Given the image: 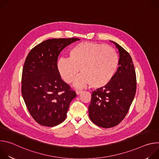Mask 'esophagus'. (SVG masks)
I'll list each match as a JSON object with an SVG mask.
<instances>
[{"label":"esophagus","instance_id":"obj_1","mask_svg":"<svg viewBox=\"0 0 159 159\" xmlns=\"http://www.w3.org/2000/svg\"><path fill=\"white\" fill-rule=\"evenodd\" d=\"M75 93H76L77 95H79L80 94H81L82 93V90H76Z\"/></svg>","mask_w":159,"mask_h":159}]
</instances>
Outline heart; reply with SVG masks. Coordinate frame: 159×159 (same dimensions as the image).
<instances>
[{
	"mask_svg": "<svg viewBox=\"0 0 159 159\" xmlns=\"http://www.w3.org/2000/svg\"><path fill=\"white\" fill-rule=\"evenodd\" d=\"M118 55L112 47L91 42L79 43L70 50L69 58H61L57 70L67 84L72 83L82 73L74 85L81 88L90 84L95 89L104 87L114 77L118 65Z\"/></svg>",
	"mask_w": 159,
	"mask_h": 159,
	"instance_id": "heart-1",
	"label": "heart"
}]
</instances>
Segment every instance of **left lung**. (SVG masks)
I'll use <instances>...</instances> for the list:
<instances>
[{
  "instance_id": "8db88e82",
  "label": "left lung",
  "mask_w": 159,
  "mask_h": 159,
  "mask_svg": "<svg viewBox=\"0 0 159 159\" xmlns=\"http://www.w3.org/2000/svg\"><path fill=\"white\" fill-rule=\"evenodd\" d=\"M118 68L110 82L92 93L89 118L96 125L109 128L118 125L126 116L136 93L134 67L129 54L116 42Z\"/></svg>"
}]
</instances>
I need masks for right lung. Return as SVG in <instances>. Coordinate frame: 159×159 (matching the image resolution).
Returning a JSON list of instances; mask_svg holds the SVG:
<instances>
[{"label": "right lung", "mask_w": 159, "mask_h": 159, "mask_svg": "<svg viewBox=\"0 0 159 159\" xmlns=\"http://www.w3.org/2000/svg\"><path fill=\"white\" fill-rule=\"evenodd\" d=\"M78 38L45 40L27 56L22 75L21 91L26 107L39 125L52 127L66 117L76 93L61 79L57 70L60 52Z\"/></svg>", "instance_id": "right-lung-1"}]
</instances>
